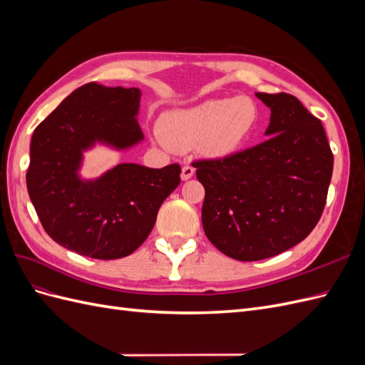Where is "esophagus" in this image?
I'll return each mask as SVG.
<instances>
[{"label": "esophagus", "instance_id": "34e87169", "mask_svg": "<svg viewBox=\"0 0 365 365\" xmlns=\"http://www.w3.org/2000/svg\"><path fill=\"white\" fill-rule=\"evenodd\" d=\"M193 175H195V168H193V165L185 164L184 168H182V172H181V178H182L184 181H187V180H190Z\"/></svg>", "mask_w": 365, "mask_h": 365}]
</instances>
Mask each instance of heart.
<instances>
[{"label":"heart","instance_id":"obj_1","mask_svg":"<svg viewBox=\"0 0 365 365\" xmlns=\"http://www.w3.org/2000/svg\"><path fill=\"white\" fill-rule=\"evenodd\" d=\"M259 120L260 109L248 96L212 98L163 115L160 137L170 149L190 150L197 146L205 157L224 158L245 145Z\"/></svg>","mask_w":365,"mask_h":365}]
</instances>
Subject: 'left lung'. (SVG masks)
<instances>
[{
  "label": "left lung",
  "instance_id": "obj_1",
  "mask_svg": "<svg viewBox=\"0 0 365 365\" xmlns=\"http://www.w3.org/2000/svg\"><path fill=\"white\" fill-rule=\"evenodd\" d=\"M271 108L269 138L224 158L197 160L202 225L225 256L254 262L300 244L327 200L334 153L324 128L297 97L257 93Z\"/></svg>",
  "mask_w": 365,
  "mask_h": 365
}]
</instances>
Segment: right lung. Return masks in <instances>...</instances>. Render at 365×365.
<instances>
[{"label":"right lung","mask_w":365,"mask_h":365,"mask_svg":"<svg viewBox=\"0 0 365 365\" xmlns=\"http://www.w3.org/2000/svg\"><path fill=\"white\" fill-rule=\"evenodd\" d=\"M138 88H77L36 126L26 175L33 207L47 235L86 257H126L145 242L157 213L181 182L180 164L149 169L118 164L96 181H81L82 150L94 141L118 149L135 145Z\"/></svg>","instance_id":"add662e5"}]
</instances>
